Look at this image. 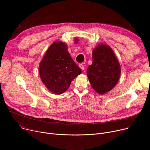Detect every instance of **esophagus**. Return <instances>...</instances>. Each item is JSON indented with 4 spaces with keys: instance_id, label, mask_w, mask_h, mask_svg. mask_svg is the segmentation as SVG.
<instances>
[{
    "instance_id": "obj_1",
    "label": "esophagus",
    "mask_w": 150,
    "mask_h": 150,
    "mask_svg": "<svg viewBox=\"0 0 150 150\" xmlns=\"http://www.w3.org/2000/svg\"><path fill=\"white\" fill-rule=\"evenodd\" d=\"M79 68L82 70V71H83L84 69H85V67H84V66H83V64H79Z\"/></svg>"
}]
</instances>
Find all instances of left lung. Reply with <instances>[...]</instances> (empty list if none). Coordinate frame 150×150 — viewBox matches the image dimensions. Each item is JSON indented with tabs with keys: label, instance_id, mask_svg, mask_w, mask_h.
Instances as JSON below:
<instances>
[{
	"label": "left lung",
	"instance_id": "8db88e82",
	"mask_svg": "<svg viewBox=\"0 0 150 150\" xmlns=\"http://www.w3.org/2000/svg\"><path fill=\"white\" fill-rule=\"evenodd\" d=\"M93 63L87 69V76L93 88L104 94L112 90L120 76L119 62L112 49L104 44L93 50Z\"/></svg>",
	"mask_w": 150,
	"mask_h": 150
}]
</instances>
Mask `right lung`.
Listing matches in <instances>:
<instances>
[{
    "instance_id": "add662e5",
    "label": "right lung",
    "mask_w": 150,
    "mask_h": 150,
    "mask_svg": "<svg viewBox=\"0 0 150 150\" xmlns=\"http://www.w3.org/2000/svg\"><path fill=\"white\" fill-rule=\"evenodd\" d=\"M78 39H75V42ZM41 79L52 93L60 94L69 87L71 82L81 74L65 42L56 41L49 47L39 65Z\"/></svg>"
}]
</instances>
